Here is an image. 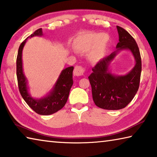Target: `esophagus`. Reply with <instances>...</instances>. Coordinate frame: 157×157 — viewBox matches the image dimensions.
Returning a JSON list of instances; mask_svg holds the SVG:
<instances>
[{
  "label": "esophagus",
  "mask_w": 157,
  "mask_h": 157,
  "mask_svg": "<svg viewBox=\"0 0 157 157\" xmlns=\"http://www.w3.org/2000/svg\"><path fill=\"white\" fill-rule=\"evenodd\" d=\"M85 73V69L81 66H76L74 69L73 74L75 76H81L83 75Z\"/></svg>",
  "instance_id": "34e87169"
}]
</instances>
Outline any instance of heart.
Listing matches in <instances>:
<instances>
[{
	"mask_svg": "<svg viewBox=\"0 0 157 157\" xmlns=\"http://www.w3.org/2000/svg\"><path fill=\"white\" fill-rule=\"evenodd\" d=\"M110 37L106 33H85L75 39L73 46L79 52H88L89 59L93 62H99L104 58L106 53Z\"/></svg>",
	"mask_w": 157,
	"mask_h": 157,
	"instance_id": "heart-1",
	"label": "heart"
}]
</instances>
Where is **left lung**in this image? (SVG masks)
<instances>
[{"label": "left lung", "mask_w": 157, "mask_h": 157, "mask_svg": "<svg viewBox=\"0 0 157 157\" xmlns=\"http://www.w3.org/2000/svg\"><path fill=\"white\" fill-rule=\"evenodd\" d=\"M119 42L117 49L99 60L88 76L92 88L93 99L97 106L106 110H119L132 100L139 87L141 73V58L135 40L123 28L117 26ZM131 51L136 63L130 72L124 76L113 75L108 66L119 50Z\"/></svg>", "instance_id": "obj_1"}]
</instances>
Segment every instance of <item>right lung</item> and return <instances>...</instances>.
Segmentation results:
<instances>
[{
	"mask_svg": "<svg viewBox=\"0 0 157 157\" xmlns=\"http://www.w3.org/2000/svg\"><path fill=\"white\" fill-rule=\"evenodd\" d=\"M42 36V28L37 29L20 45L16 59V75L21 95L25 102L36 113L42 115H49L62 109L67 103L71 88L73 84V67H67L62 71L52 90L44 98L34 99L28 92L27 79L22 69V52L27 38Z\"/></svg>",
	"mask_w": 157,
	"mask_h": 157,
	"instance_id": "obj_1",
	"label": "right lung"
}]
</instances>
